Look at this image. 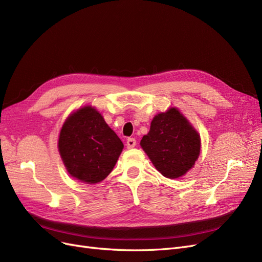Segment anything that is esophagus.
<instances>
[{
	"label": "esophagus",
	"instance_id": "34e87169",
	"mask_svg": "<svg viewBox=\"0 0 262 262\" xmlns=\"http://www.w3.org/2000/svg\"><path fill=\"white\" fill-rule=\"evenodd\" d=\"M126 147H127V149H132L134 147H136V140H135L134 138H128L127 141H126Z\"/></svg>",
	"mask_w": 262,
	"mask_h": 262
}]
</instances>
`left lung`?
Returning a JSON list of instances; mask_svg holds the SVG:
<instances>
[{"mask_svg":"<svg viewBox=\"0 0 262 262\" xmlns=\"http://www.w3.org/2000/svg\"><path fill=\"white\" fill-rule=\"evenodd\" d=\"M140 146L164 177L176 179L194 166L201 152V137L179 109L170 106L154 116Z\"/></svg>","mask_w":262,"mask_h":262,"instance_id":"left-lung-1","label":"left lung"}]
</instances>
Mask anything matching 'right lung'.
Returning <instances> with one entry per match:
<instances>
[{
	"mask_svg": "<svg viewBox=\"0 0 262 262\" xmlns=\"http://www.w3.org/2000/svg\"><path fill=\"white\" fill-rule=\"evenodd\" d=\"M123 148L118 135L92 105H84L68 116L58 139V151L69 175L87 185L106 178Z\"/></svg>",
	"mask_w": 262,
	"mask_h": 262,
	"instance_id": "1",
	"label": "right lung"
}]
</instances>
